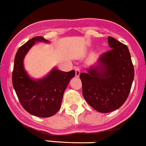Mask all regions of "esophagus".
Here are the masks:
<instances>
[{"label": "esophagus", "mask_w": 146, "mask_h": 146, "mask_svg": "<svg viewBox=\"0 0 146 146\" xmlns=\"http://www.w3.org/2000/svg\"><path fill=\"white\" fill-rule=\"evenodd\" d=\"M80 72H81V68L79 67H75V75L76 77H79L80 74Z\"/></svg>", "instance_id": "1"}]
</instances>
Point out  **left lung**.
I'll list each match as a JSON object with an SVG mask.
<instances>
[{
    "label": "left lung",
    "mask_w": 146,
    "mask_h": 146,
    "mask_svg": "<svg viewBox=\"0 0 146 146\" xmlns=\"http://www.w3.org/2000/svg\"><path fill=\"white\" fill-rule=\"evenodd\" d=\"M111 49L100 56V65L80 74L83 96L88 104L100 113L117 109L127 99L134 70L127 46L109 36Z\"/></svg>",
    "instance_id": "8db88e82"
}]
</instances>
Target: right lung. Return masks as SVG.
I'll list each match as a JSON object with an SVG mask.
<instances>
[{
  "instance_id": "obj_1",
  "label": "right lung",
  "mask_w": 146,
  "mask_h": 146,
  "mask_svg": "<svg viewBox=\"0 0 146 146\" xmlns=\"http://www.w3.org/2000/svg\"><path fill=\"white\" fill-rule=\"evenodd\" d=\"M38 41L48 42L42 36H37L18 49L14 62L12 84L25 110L35 116L47 117L60 109L64 92L75 72H62L54 68L44 79L37 81L31 79L23 68V58L35 42Z\"/></svg>"
}]
</instances>
